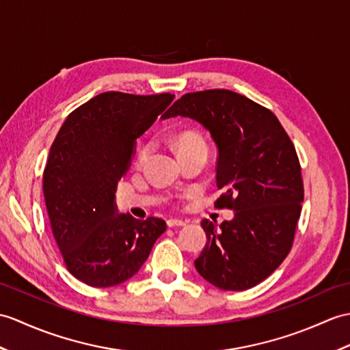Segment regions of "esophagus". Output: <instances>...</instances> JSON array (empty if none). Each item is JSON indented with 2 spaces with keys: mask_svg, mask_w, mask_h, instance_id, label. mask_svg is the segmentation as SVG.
Here are the masks:
<instances>
[{
  "mask_svg": "<svg viewBox=\"0 0 350 350\" xmlns=\"http://www.w3.org/2000/svg\"><path fill=\"white\" fill-rule=\"evenodd\" d=\"M185 224H186L185 221H182V219H177V217H172L167 221V225L170 226V228H173V226H183Z\"/></svg>",
  "mask_w": 350,
  "mask_h": 350,
  "instance_id": "34e87169",
  "label": "esophagus"
}]
</instances>
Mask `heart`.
<instances>
[{
	"mask_svg": "<svg viewBox=\"0 0 350 350\" xmlns=\"http://www.w3.org/2000/svg\"><path fill=\"white\" fill-rule=\"evenodd\" d=\"M176 148H177V153L183 149H189V148H200V149L206 150V144H204V142H202V138L198 137L197 134H183L177 138ZM148 153H149V144L142 146V148L137 152V162H143L144 158L148 157Z\"/></svg>",
	"mask_w": 350,
	"mask_h": 350,
	"instance_id": "heart-1",
	"label": "heart"
}]
</instances>
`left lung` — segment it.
I'll return each instance as SVG.
<instances>
[{
	"instance_id": "8db88e82",
	"label": "left lung",
	"mask_w": 350,
	"mask_h": 350,
	"mask_svg": "<svg viewBox=\"0 0 350 350\" xmlns=\"http://www.w3.org/2000/svg\"><path fill=\"white\" fill-rule=\"evenodd\" d=\"M189 118L217 148V208L234 210L221 225L202 219L207 243L193 264L224 291H245L267 279L289 254L304 188L297 152L273 113L228 89L183 95L162 119Z\"/></svg>"
}]
</instances>
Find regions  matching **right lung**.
Masks as SVG:
<instances>
[{
	"mask_svg": "<svg viewBox=\"0 0 350 350\" xmlns=\"http://www.w3.org/2000/svg\"><path fill=\"white\" fill-rule=\"evenodd\" d=\"M174 95L103 92L65 119L43 174L46 208L68 271L95 288L131 279L165 221L119 213L116 186L131 167L137 138Z\"/></svg>",
	"mask_w": 350,
	"mask_h": 350,
	"instance_id": "right-lung-1",
	"label": "right lung"
}]
</instances>
